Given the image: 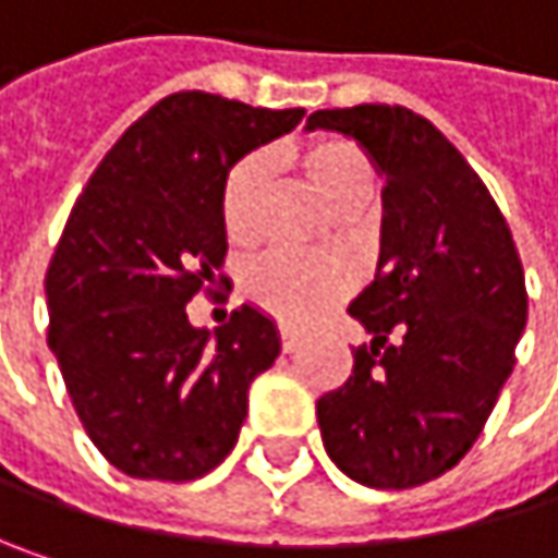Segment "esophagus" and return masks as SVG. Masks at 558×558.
Here are the masks:
<instances>
[{
	"label": "esophagus",
	"instance_id": "obj_1",
	"mask_svg": "<svg viewBox=\"0 0 558 558\" xmlns=\"http://www.w3.org/2000/svg\"><path fill=\"white\" fill-rule=\"evenodd\" d=\"M296 345H300L296 332H290V329H280V349H283V352H296Z\"/></svg>",
	"mask_w": 558,
	"mask_h": 558
}]
</instances>
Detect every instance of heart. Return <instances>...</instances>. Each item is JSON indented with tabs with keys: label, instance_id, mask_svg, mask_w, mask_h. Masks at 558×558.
I'll list each match as a JSON object with an SVG mask.
<instances>
[{
	"label": "heart",
	"instance_id": "b5f03b06",
	"mask_svg": "<svg viewBox=\"0 0 558 558\" xmlns=\"http://www.w3.org/2000/svg\"><path fill=\"white\" fill-rule=\"evenodd\" d=\"M290 165L339 213L362 209L375 190L372 158L352 138H336V135L310 138L290 151ZM265 186H268V161L262 155H248L235 161L226 173L219 209L232 245H252L258 239ZM242 290L258 310H265L283 326H310L349 290V268L336 258L271 252L248 265Z\"/></svg>",
	"mask_w": 558,
	"mask_h": 558
}]
</instances>
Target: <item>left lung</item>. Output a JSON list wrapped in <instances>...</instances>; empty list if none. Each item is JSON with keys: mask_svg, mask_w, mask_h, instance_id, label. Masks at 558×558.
<instances>
[{"mask_svg": "<svg viewBox=\"0 0 558 558\" xmlns=\"http://www.w3.org/2000/svg\"><path fill=\"white\" fill-rule=\"evenodd\" d=\"M310 129L365 145L388 177L385 248L349 313L375 336L316 400L329 459L368 488L446 475L475 446L526 326L510 226L462 151L403 106L319 109Z\"/></svg>", "mask_w": 558, "mask_h": 558, "instance_id": "8db88e82", "label": "left lung"}]
</instances>
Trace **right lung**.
<instances>
[{"instance_id":"right-lung-1","label":"right lung","mask_w":558,"mask_h":558,"mask_svg":"<svg viewBox=\"0 0 558 558\" xmlns=\"http://www.w3.org/2000/svg\"><path fill=\"white\" fill-rule=\"evenodd\" d=\"M300 119L170 93L122 132L66 216L45 275L48 345L86 436L132 478L213 472L239 442L252 381L278 359V329L255 306L209 336L186 303L226 280L229 168Z\"/></svg>"}]
</instances>
